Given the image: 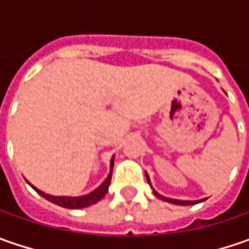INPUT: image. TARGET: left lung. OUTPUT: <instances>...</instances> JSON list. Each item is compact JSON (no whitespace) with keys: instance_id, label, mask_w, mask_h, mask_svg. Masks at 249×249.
Returning a JSON list of instances; mask_svg holds the SVG:
<instances>
[{"instance_id":"left-lung-1","label":"left lung","mask_w":249,"mask_h":249,"mask_svg":"<svg viewBox=\"0 0 249 249\" xmlns=\"http://www.w3.org/2000/svg\"><path fill=\"white\" fill-rule=\"evenodd\" d=\"M145 177H147V181H148V184L151 186V181H149V176L145 173ZM152 187V186H151ZM152 191H154V194H155V196H158V198H160L162 201H166V202H170V204H176V205H194V204H198V202H202V201H205L206 198H204V199H199V201H180V199H172V198H166V196H160L159 193H157L154 188H152Z\"/></svg>"}]
</instances>
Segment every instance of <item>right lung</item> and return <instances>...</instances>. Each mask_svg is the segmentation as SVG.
<instances>
[{
    "instance_id": "obj_1",
    "label": "right lung",
    "mask_w": 249,
    "mask_h": 249,
    "mask_svg": "<svg viewBox=\"0 0 249 249\" xmlns=\"http://www.w3.org/2000/svg\"><path fill=\"white\" fill-rule=\"evenodd\" d=\"M113 158L112 157L110 159V172L108 177L104 180V183L101 184L98 188H95L94 191H91L90 194H86V196H50V194H45L41 190H38L37 187H34L33 184H29L33 187L34 190L37 191V194H40L41 196H44L45 199H48L50 202H53L55 205L62 206V208H68V209H80V208H87V206L92 205V204H97L98 201H101L105 194L108 193V188H109L110 184V178H112V169H113Z\"/></svg>"
}]
</instances>
